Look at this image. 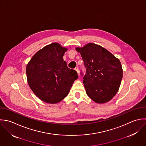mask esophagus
Returning a JSON list of instances; mask_svg holds the SVG:
<instances>
[{
	"instance_id": "esophagus-1",
	"label": "esophagus",
	"mask_w": 146,
	"mask_h": 146,
	"mask_svg": "<svg viewBox=\"0 0 146 146\" xmlns=\"http://www.w3.org/2000/svg\"><path fill=\"white\" fill-rule=\"evenodd\" d=\"M75 70H76V71L77 72V73L78 74V73H79V69H78V67H76V68H75Z\"/></svg>"
}]
</instances>
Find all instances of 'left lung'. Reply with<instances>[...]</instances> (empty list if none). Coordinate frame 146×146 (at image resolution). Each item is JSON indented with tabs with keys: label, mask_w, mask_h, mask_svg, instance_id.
I'll return each instance as SVG.
<instances>
[{
	"label": "left lung",
	"mask_w": 146,
	"mask_h": 146,
	"mask_svg": "<svg viewBox=\"0 0 146 146\" xmlns=\"http://www.w3.org/2000/svg\"><path fill=\"white\" fill-rule=\"evenodd\" d=\"M86 74L83 83L87 95L97 104L110 101L117 94L123 77L121 63L106 49L94 43L77 47Z\"/></svg>",
	"instance_id": "1"
}]
</instances>
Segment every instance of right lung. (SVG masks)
Listing matches in <instances>:
<instances>
[{
    "instance_id": "1",
    "label": "right lung",
    "mask_w": 146,
    "mask_h": 146,
    "mask_svg": "<svg viewBox=\"0 0 146 146\" xmlns=\"http://www.w3.org/2000/svg\"><path fill=\"white\" fill-rule=\"evenodd\" d=\"M68 48L57 42L46 45L36 52L26 66L27 82L42 101L54 104L69 94L77 73L69 69L63 56Z\"/></svg>"
}]
</instances>
